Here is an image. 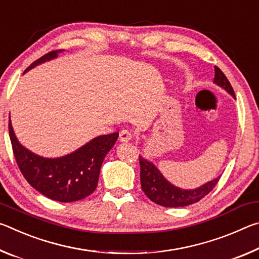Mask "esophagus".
<instances>
[{"label": "esophagus", "instance_id": "obj_1", "mask_svg": "<svg viewBox=\"0 0 259 259\" xmlns=\"http://www.w3.org/2000/svg\"><path fill=\"white\" fill-rule=\"evenodd\" d=\"M131 138H133V133L129 130H121L120 131V140L121 142H129V140H131Z\"/></svg>", "mask_w": 259, "mask_h": 259}]
</instances>
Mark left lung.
<instances>
[{"label":"left lung","mask_w":259,"mask_h":259,"mask_svg":"<svg viewBox=\"0 0 259 259\" xmlns=\"http://www.w3.org/2000/svg\"><path fill=\"white\" fill-rule=\"evenodd\" d=\"M213 82L219 87L224 88L227 93L235 97L234 90L230 81L227 80L225 74L217 66H214ZM140 164V184L142 190L146 196L153 202L160 204L162 207L177 208L186 207V205L198 202L205 195L211 192L219 182L218 177L211 182H208L204 185L194 190H182V188L174 186L162 176L156 166L152 162L147 161L139 155Z\"/></svg>","instance_id":"1"}]
</instances>
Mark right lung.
Returning <instances> with one entry per match:
<instances>
[{"instance_id":"add662e5","label":"right lung","mask_w":259,"mask_h":259,"mask_svg":"<svg viewBox=\"0 0 259 259\" xmlns=\"http://www.w3.org/2000/svg\"><path fill=\"white\" fill-rule=\"evenodd\" d=\"M60 51L48 52L30 64L26 71L56 58ZM9 136L17 164L29 185L51 200L73 202L87 198L96 190L100 166L115 144L119 133L99 136L77 151L58 159H45L20 145L12 129L10 117Z\"/></svg>"}]
</instances>
